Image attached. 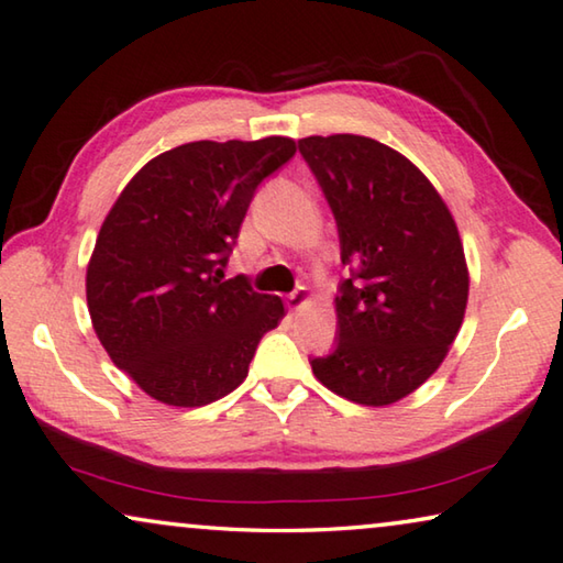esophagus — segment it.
<instances>
[{"label": "esophagus", "instance_id": "1", "mask_svg": "<svg viewBox=\"0 0 563 563\" xmlns=\"http://www.w3.org/2000/svg\"><path fill=\"white\" fill-rule=\"evenodd\" d=\"M307 301H309V291L305 287H299V289H294L291 294H287V307L291 311H299L301 307L307 305Z\"/></svg>", "mask_w": 563, "mask_h": 563}]
</instances>
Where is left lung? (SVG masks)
Segmentation results:
<instances>
[{"instance_id":"left-lung-1","label":"left lung","mask_w":563,"mask_h":563,"mask_svg":"<svg viewBox=\"0 0 563 563\" xmlns=\"http://www.w3.org/2000/svg\"><path fill=\"white\" fill-rule=\"evenodd\" d=\"M299 153L340 233L350 279L336 342L314 377L357 405H390L445 360L468 305V266L443 198L412 163L365 135H309Z\"/></svg>"}]
</instances>
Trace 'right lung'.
Masks as SVG:
<instances>
[{"instance_id":"obj_1","label":"right lung","mask_w":563,"mask_h":563,"mask_svg":"<svg viewBox=\"0 0 563 563\" xmlns=\"http://www.w3.org/2000/svg\"><path fill=\"white\" fill-rule=\"evenodd\" d=\"M297 153L291 137L196 141L161 153L112 206L88 264V309L110 360L141 390L201 408L244 383L284 317L244 274L223 279L249 203Z\"/></svg>"}]
</instances>
